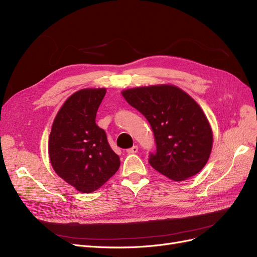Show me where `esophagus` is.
<instances>
[{
  "label": "esophagus",
  "mask_w": 257,
  "mask_h": 257,
  "mask_svg": "<svg viewBox=\"0 0 257 257\" xmlns=\"http://www.w3.org/2000/svg\"><path fill=\"white\" fill-rule=\"evenodd\" d=\"M126 152L128 154H134V153H137L138 152V147L137 146H133L132 148H130V149L126 150Z\"/></svg>",
  "instance_id": "1"
}]
</instances>
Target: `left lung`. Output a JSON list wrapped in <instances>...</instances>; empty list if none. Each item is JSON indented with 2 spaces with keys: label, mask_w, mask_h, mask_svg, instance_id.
<instances>
[{
  "label": "left lung",
  "mask_w": 257,
  "mask_h": 257,
  "mask_svg": "<svg viewBox=\"0 0 257 257\" xmlns=\"http://www.w3.org/2000/svg\"><path fill=\"white\" fill-rule=\"evenodd\" d=\"M122 96L150 123L157 143L150 165L174 181H183L205 167L212 150L211 125L193 97L174 84L123 90Z\"/></svg>",
  "instance_id": "1"
}]
</instances>
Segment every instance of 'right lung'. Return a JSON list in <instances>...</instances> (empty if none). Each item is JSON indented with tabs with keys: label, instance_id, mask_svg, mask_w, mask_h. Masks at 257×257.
<instances>
[{
	"label": "right lung",
	"instance_id": "obj_1",
	"mask_svg": "<svg viewBox=\"0 0 257 257\" xmlns=\"http://www.w3.org/2000/svg\"><path fill=\"white\" fill-rule=\"evenodd\" d=\"M105 88L75 92L58 111L49 135L48 153L57 175L81 193L100 188L120 167V159L95 123Z\"/></svg>",
	"mask_w": 257,
	"mask_h": 257
}]
</instances>
